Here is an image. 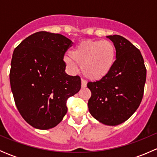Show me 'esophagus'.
<instances>
[{"instance_id":"34e87169","label":"esophagus","mask_w":157,"mask_h":157,"mask_svg":"<svg viewBox=\"0 0 157 157\" xmlns=\"http://www.w3.org/2000/svg\"><path fill=\"white\" fill-rule=\"evenodd\" d=\"M86 84H87V82H86L85 80H83V79H82L81 80V86L82 87L85 88L86 86Z\"/></svg>"}]
</instances>
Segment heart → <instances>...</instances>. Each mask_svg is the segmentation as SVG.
<instances>
[{
	"label": "heart",
	"mask_w": 157,
	"mask_h": 157,
	"mask_svg": "<svg viewBox=\"0 0 157 157\" xmlns=\"http://www.w3.org/2000/svg\"><path fill=\"white\" fill-rule=\"evenodd\" d=\"M115 59L116 48L109 40L83 41L70 52V55L64 56V61L70 69L75 71L77 64H80L83 75L94 81L108 75L115 65Z\"/></svg>",
	"instance_id": "heart-1"
}]
</instances>
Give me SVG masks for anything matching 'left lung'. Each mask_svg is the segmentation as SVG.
Here are the masks:
<instances>
[{
    "mask_svg": "<svg viewBox=\"0 0 157 157\" xmlns=\"http://www.w3.org/2000/svg\"><path fill=\"white\" fill-rule=\"evenodd\" d=\"M116 48V60L110 73L100 80L89 82L91 91L88 108L99 122L115 126L127 121L141 102L147 70L140 50L118 35L106 36Z\"/></svg>",
    "mask_w": 157,
    "mask_h": 157,
    "instance_id": "left-lung-1",
    "label": "left lung"
}]
</instances>
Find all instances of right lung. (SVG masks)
I'll list each match as a JSON object with an SVG mask.
<instances>
[{
    "label": "right lung",
    "mask_w": 157,
    "mask_h": 157,
    "mask_svg": "<svg viewBox=\"0 0 157 157\" xmlns=\"http://www.w3.org/2000/svg\"><path fill=\"white\" fill-rule=\"evenodd\" d=\"M72 41L61 34L38 32L22 41L13 53L11 91L19 112L33 128L58 125L67 112L70 96L81 88L79 76L65 73L64 53Z\"/></svg>",
    "instance_id": "obj_1"
}]
</instances>
